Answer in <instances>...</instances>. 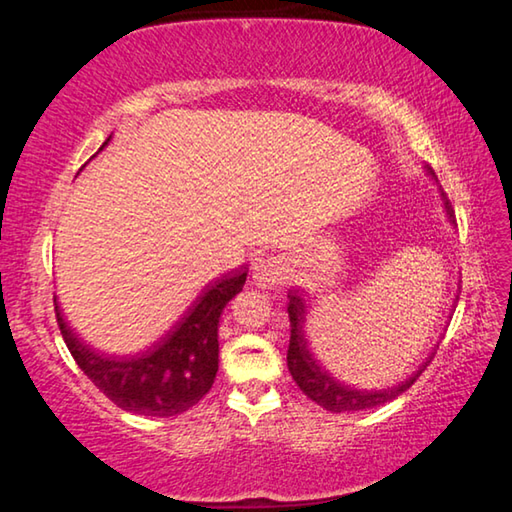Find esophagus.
I'll list each match as a JSON object with an SVG mask.
<instances>
[{
	"mask_svg": "<svg viewBox=\"0 0 512 512\" xmlns=\"http://www.w3.org/2000/svg\"><path fill=\"white\" fill-rule=\"evenodd\" d=\"M282 280V264L273 257H259L253 262V282L259 289H273Z\"/></svg>",
	"mask_w": 512,
	"mask_h": 512,
	"instance_id": "esophagus-1",
	"label": "esophagus"
}]
</instances>
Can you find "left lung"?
Masks as SVG:
<instances>
[{
	"label": "left lung",
	"instance_id": "obj_1",
	"mask_svg": "<svg viewBox=\"0 0 512 512\" xmlns=\"http://www.w3.org/2000/svg\"><path fill=\"white\" fill-rule=\"evenodd\" d=\"M445 198V194H443ZM445 210L449 219L454 223V212L452 205L445 201ZM289 320H291V339H289V352H287V366L291 377L296 379L300 391L305 393L309 400L323 406V409L332 413H345V411H361V409H375L379 404H386L395 400L397 395H402L406 388L413 386V381L422 375V370L427 368L431 357L422 363L420 370H415L413 375L397 384L393 388H384V391H357V388H350L336 381L329 372L320 366L314 359V354L309 352V345L305 339V298L298 289L289 291Z\"/></svg>",
	"mask_w": 512,
	"mask_h": 512
}]
</instances>
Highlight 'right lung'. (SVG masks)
Here are the masks:
<instances>
[{
	"label": "right lung",
	"mask_w": 512,
	"mask_h": 512,
	"mask_svg": "<svg viewBox=\"0 0 512 512\" xmlns=\"http://www.w3.org/2000/svg\"><path fill=\"white\" fill-rule=\"evenodd\" d=\"M246 275L241 266L207 284L160 341L128 357H108L85 345L54 298L60 334L79 368L119 409L171 418L192 409L212 388L219 370V320L223 307L244 289Z\"/></svg>",
	"instance_id": "1"
}]
</instances>
